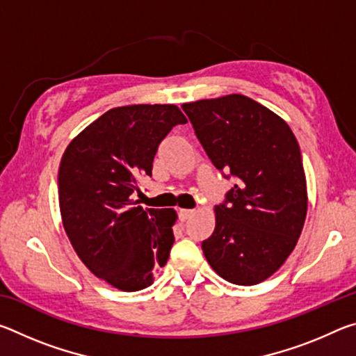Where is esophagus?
I'll return each instance as SVG.
<instances>
[{"mask_svg":"<svg viewBox=\"0 0 356 356\" xmlns=\"http://www.w3.org/2000/svg\"><path fill=\"white\" fill-rule=\"evenodd\" d=\"M193 213H195V210H190V209H180V210H179V218L182 220V221H185V220H188Z\"/></svg>","mask_w":356,"mask_h":356,"instance_id":"esophagus-1","label":"esophagus"}]
</instances>
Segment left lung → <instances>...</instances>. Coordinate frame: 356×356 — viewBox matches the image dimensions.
<instances>
[{
  "instance_id": "1",
  "label": "left lung",
  "mask_w": 356,
  "mask_h": 356,
  "mask_svg": "<svg viewBox=\"0 0 356 356\" xmlns=\"http://www.w3.org/2000/svg\"><path fill=\"white\" fill-rule=\"evenodd\" d=\"M182 108L216 170L237 179L215 207L204 256L222 280L259 284L293 251L308 212L297 138L284 119L242 94Z\"/></svg>"
}]
</instances>
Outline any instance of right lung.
I'll return each mask as SVG.
<instances>
[{
  "mask_svg": "<svg viewBox=\"0 0 356 356\" xmlns=\"http://www.w3.org/2000/svg\"><path fill=\"white\" fill-rule=\"evenodd\" d=\"M186 118L176 105L111 108L64 150L58 172L63 226L81 262L108 284H152L174 243V209L138 206L160 143Z\"/></svg>",
  "mask_w": 356,
  "mask_h": 356,
  "instance_id": "1",
  "label": "right lung"
}]
</instances>
